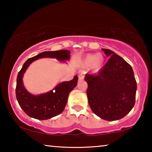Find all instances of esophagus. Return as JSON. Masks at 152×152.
<instances>
[{
	"instance_id": "34e87169",
	"label": "esophagus",
	"mask_w": 152,
	"mask_h": 152,
	"mask_svg": "<svg viewBox=\"0 0 152 152\" xmlns=\"http://www.w3.org/2000/svg\"><path fill=\"white\" fill-rule=\"evenodd\" d=\"M84 74L83 72H82L78 75V80H82L84 79Z\"/></svg>"
}]
</instances>
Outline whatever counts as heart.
I'll return each instance as SVG.
<instances>
[{
    "instance_id": "heart-1",
    "label": "heart",
    "mask_w": 152,
    "mask_h": 152,
    "mask_svg": "<svg viewBox=\"0 0 152 152\" xmlns=\"http://www.w3.org/2000/svg\"><path fill=\"white\" fill-rule=\"evenodd\" d=\"M85 65L87 66H92L96 70H99L101 68L104 63V58L101 55L89 54L85 58Z\"/></svg>"
}]
</instances>
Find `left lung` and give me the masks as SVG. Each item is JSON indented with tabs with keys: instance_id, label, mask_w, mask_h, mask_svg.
<instances>
[{
	"instance_id": "8db88e82",
	"label": "left lung",
	"mask_w": 152,
	"mask_h": 152,
	"mask_svg": "<svg viewBox=\"0 0 152 152\" xmlns=\"http://www.w3.org/2000/svg\"><path fill=\"white\" fill-rule=\"evenodd\" d=\"M106 64L97 74H86L88 104L95 115L107 121L126 116L135 103L137 90L133 69L121 56L107 49Z\"/></svg>"
}]
</instances>
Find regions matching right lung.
I'll use <instances>...</instances> for the list:
<instances>
[{
  "mask_svg": "<svg viewBox=\"0 0 152 152\" xmlns=\"http://www.w3.org/2000/svg\"><path fill=\"white\" fill-rule=\"evenodd\" d=\"M42 58H53L65 61L64 60L70 59V51L68 50L44 51L28 59L18 73L15 93L20 108L28 116L39 120H46L62 113L68 101L69 93L77 85L78 77L75 76L70 81L61 82L54 89L45 94L37 96L30 94L23 84V76L31 63Z\"/></svg>",
  "mask_w": 152,
  "mask_h": 152,
  "instance_id": "1",
  "label": "right lung"
}]
</instances>
